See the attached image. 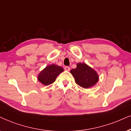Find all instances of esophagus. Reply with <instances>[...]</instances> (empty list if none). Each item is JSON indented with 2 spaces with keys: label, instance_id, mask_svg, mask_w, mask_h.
Here are the masks:
<instances>
[{
  "label": "esophagus",
  "instance_id": "obj_1",
  "mask_svg": "<svg viewBox=\"0 0 131 131\" xmlns=\"http://www.w3.org/2000/svg\"><path fill=\"white\" fill-rule=\"evenodd\" d=\"M64 69V70L68 71H69V70H70V68H69V67H65Z\"/></svg>",
  "mask_w": 131,
  "mask_h": 131
}]
</instances>
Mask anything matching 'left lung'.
I'll return each instance as SVG.
<instances>
[{"instance_id":"obj_1","label":"left lung","mask_w":131,"mask_h":131,"mask_svg":"<svg viewBox=\"0 0 131 131\" xmlns=\"http://www.w3.org/2000/svg\"><path fill=\"white\" fill-rule=\"evenodd\" d=\"M71 73L74 76L76 83L84 88L93 86L99 81L97 72L83 63H77V68L71 69Z\"/></svg>"}]
</instances>
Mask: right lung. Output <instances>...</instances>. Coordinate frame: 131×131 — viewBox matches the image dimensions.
Listing matches in <instances>:
<instances>
[{
    "label": "right lung",
    "mask_w": 131,
    "mask_h": 131,
    "mask_svg": "<svg viewBox=\"0 0 131 131\" xmlns=\"http://www.w3.org/2000/svg\"><path fill=\"white\" fill-rule=\"evenodd\" d=\"M63 71V69L62 67L56 64H51L41 71L38 76V80L43 85H49L55 82L57 76Z\"/></svg>",
    "instance_id": "1"
}]
</instances>
